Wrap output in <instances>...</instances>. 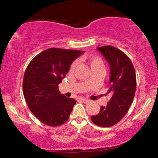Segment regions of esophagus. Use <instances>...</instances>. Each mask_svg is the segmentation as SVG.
I'll return each instance as SVG.
<instances>
[{
  "label": "esophagus",
  "instance_id": "1",
  "mask_svg": "<svg viewBox=\"0 0 158 158\" xmlns=\"http://www.w3.org/2000/svg\"><path fill=\"white\" fill-rule=\"evenodd\" d=\"M79 99H80V100H81V101H83V103H88V102H89V101H88V99H86V98H80Z\"/></svg>",
  "mask_w": 158,
  "mask_h": 158
}]
</instances>
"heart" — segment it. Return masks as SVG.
<instances>
[{
	"instance_id": "1",
	"label": "heart",
	"mask_w": 158,
	"mask_h": 158,
	"mask_svg": "<svg viewBox=\"0 0 158 158\" xmlns=\"http://www.w3.org/2000/svg\"><path fill=\"white\" fill-rule=\"evenodd\" d=\"M88 61L89 63L90 68H91L93 72L96 70H105V63L102 58L98 55H90L88 57ZM77 64V61H74L70 64L69 68V73H73L74 72L75 68ZM89 82V81H88Z\"/></svg>"
}]
</instances>
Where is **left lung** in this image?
Listing matches in <instances>:
<instances>
[{
  "label": "left lung",
  "instance_id": "8db88e82",
  "mask_svg": "<svg viewBox=\"0 0 158 158\" xmlns=\"http://www.w3.org/2000/svg\"><path fill=\"white\" fill-rule=\"evenodd\" d=\"M98 49L109 62L111 77L108 93L111 98L100 112L91 116L97 126L109 127L121 121L129 111L135 97L137 80L132 62L126 54L111 45L99 47Z\"/></svg>",
  "mask_w": 158,
  "mask_h": 158
}]
</instances>
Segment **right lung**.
Masks as SVG:
<instances>
[{
	"mask_svg": "<svg viewBox=\"0 0 158 158\" xmlns=\"http://www.w3.org/2000/svg\"><path fill=\"white\" fill-rule=\"evenodd\" d=\"M83 51L49 48L28 64L23 80V93L31 113L43 124L58 127L68 120L75 99L60 94L58 85L70 64Z\"/></svg>",
	"mask_w": 158,
	"mask_h": 158,
	"instance_id": "obj_1",
	"label": "right lung"
}]
</instances>
